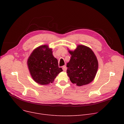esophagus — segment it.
Listing matches in <instances>:
<instances>
[{"label": "esophagus", "instance_id": "obj_1", "mask_svg": "<svg viewBox=\"0 0 124 124\" xmlns=\"http://www.w3.org/2000/svg\"><path fill=\"white\" fill-rule=\"evenodd\" d=\"M62 69H63V70L64 71H66V66H62Z\"/></svg>", "mask_w": 124, "mask_h": 124}]
</instances>
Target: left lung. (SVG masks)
<instances>
[{"label": "left lung", "instance_id": "8db88e82", "mask_svg": "<svg viewBox=\"0 0 124 124\" xmlns=\"http://www.w3.org/2000/svg\"><path fill=\"white\" fill-rule=\"evenodd\" d=\"M71 57L67 64V73L70 81L77 86L86 85L94 78L98 61L89 48L78 45L74 51H69Z\"/></svg>", "mask_w": 124, "mask_h": 124}]
</instances>
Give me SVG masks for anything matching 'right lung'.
Wrapping results in <instances>:
<instances>
[{
  "label": "right lung",
  "instance_id": "1",
  "mask_svg": "<svg viewBox=\"0 0 124 124\" xmlns=\"http://www.w3.org/2000/svg\"><path fill=\"white\" fill-rule=\"evenodd\" d=\"M52 50L47 45L41 46L32 52L28 60L31 77L42 85L53 82L57 75L63 71L59 67L58 60L52 54Z\"/></svg>",
  "mask_w": 124,
  "mask_h": 124
}]
</instances>
